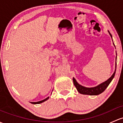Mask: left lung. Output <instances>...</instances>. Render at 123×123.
<instances>
[{
  "label": "left lung",
  "instance_id": "left-lung-1",
  "mask_svg": "<svg viewBox=\"0 0 123 123\" xmlns=\"http://www.w3.org/2000/svg\"><path fill=\"white\" fill-rule=\"evenodd\" d=\"M108 33H109L110 35L111 36V37L112 38V35L109 31H108ZM116 59H117V56H116ZM116 65H117V63L116 62V69H115V71L113 73V74L112 75L111 77L109 79H108L107 81H105V82L100 84L97 85V86H95V87L87 88V87H85V86H82V85L79 84L78 82H77V81L75 80V79L73 78L74 84L75 86L77 91H78V92L81 94H85V95H99V94H100L101 93L104 92V91H105V89L107 88V86H108V85L110 84V83L111 82V81L113 80L115 74H116Z\"/></svg>",
  "mask_w": 123,
  "mask_h": 123
}]
</instances>
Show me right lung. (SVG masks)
<instances>
[{"mask_svg": "<svg viewBox=\"0 0 123 123\" xmlns=\"http://www.w3.org/2000/svg\"><path fill=\"white\" fill-rule=\"evenodd\" d=\"M48 98H49V97H48L46 98H45V99H43V100L40 101H38V102H31V103H32V104H40V103H43V102L45 101H46V100H47V99H48Z\"/></svg>", "mask_w": 123, "mask_h": 123, "instance_id": "add662e5", "label": "right lung"}]
</instances>
